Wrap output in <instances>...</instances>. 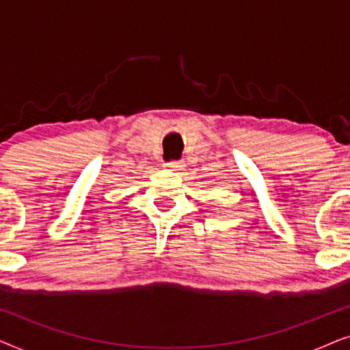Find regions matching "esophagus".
Returning a JSON list of instances; mask_svg holds the SVG:
<instances>
[{
    "mask_svg": "<svg viewBox=\"0 0 350 350\" xmlns=\"http://www.w3.org/2000/svg\"><path fill=\"white\" fill-rule=\"evenodd\" d=\"M164 167H165V169H170V170H181L185 167V161H181V159L169 161V162H165Z\"/></svg>",
    "mask_w": 350,
    "mask_h": 350,
    "instance_id": "obj_1",
    "label": "esophagus"
}]
</instances>
